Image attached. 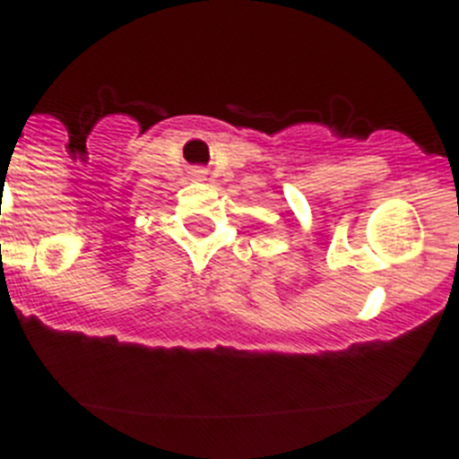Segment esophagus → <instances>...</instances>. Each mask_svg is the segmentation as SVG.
<instances>
[{
    "label": "esophagus",
    "instance_id": "obj_1",
    "mask_svg": "<svg viewBox=\"0 0 459 459\" xmlns=\"http://www.w3.org/2000/svg\"><path fill=\"white\" fill-rule=\"evenodd\" d=\"M204 174H206V172H204V169H200V168H195V169H193V172H190V177H193V179H195V181H202V179H204Z\"/></svg>",
    "mask_w": 459,
    "mask_h": 459
}]
</instances>
